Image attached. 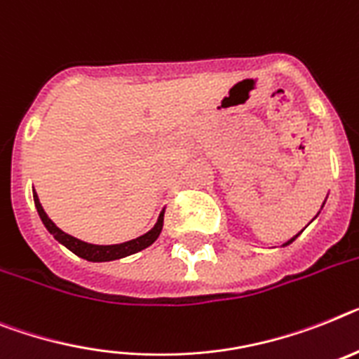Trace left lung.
Segmentation results:
<instances>
[{"label":"left lung","instance_id":"obj_1","mask_svg":"<svg viewBox=\"0 0 359 359\" xmlns=\"http://www.w3.org/2000/svg\"><path fill=\"white\" fill-rule=\"evenodd\" d=\"M323 204H325V203H323ZM301 231H303V230H301ZM297 236H299V233H297ZM297 236L292 237V239H290V241H287V243H285V245H283V246H288V245H290V243H294V241L297 239Z\"/></svg>","mask_w":359,"mask_h":359}]
</instances>
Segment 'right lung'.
<instances>
[{"label":"right lung","mask_w":359,"mask_h":359,"mask_svg":"<svg viewBox=\"0 0 359 359\" xmlns=\"http://www.w3.org/2000/svg\"><path fill=\"white\" fill-rule=\"evenodd\" d=\"M32 197H34L38 215H40L41 222L49 230L50 236L58 241L60 245L71 250L72 254H76L78 257L87 259V261H93V263H105V261H114V259H122L131 254H137V252H140V250L147 248V246H151L155 243L156 237L161 236L162 226H164V210H162L151 230L144 233V236L137 237V239H131L128 243H120V245H91V243H83V241L76 239V237L69 236V233L60 230L58 226L50 221L49 215L45 213L43 206H41L40 198H38V194H36L34 189H32Z\"/></svg>","instance_id":"right-lung-1"}]
</instances>
